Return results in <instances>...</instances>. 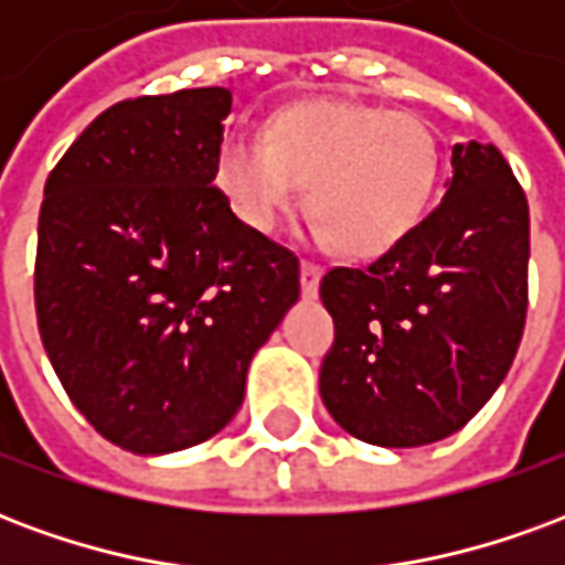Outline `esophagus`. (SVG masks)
<instances>
[{
    "label": "esophagus",
    "instance_id": "34e87169",
    "mask_svg": "<svg viewBox=\"0 0 565 565\" xmlns=\"http://www.w3.org/2000/svg\"><path fill=\"white\" fill-rule=\"evenodd\" d=\"M320 275H323V269H320L318 263H311V259H302V263H299V284H302V294L306 296L318 294Z\"/></svg>",
    "mask_w": 565,
    "mask_h": 565
}]
</instances>
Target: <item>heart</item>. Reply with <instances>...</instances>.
Masks as SVG:
<instances>
[{"label": "heart", "mask_w": 565, "mask_h": 565, "mask_svg": "<svg viewBox=\"0 0 565 565\" xmlns=\"http://www.w3.org/2000/svg\"><path fill=\"white\" fill-rule=\"evenodd\" d=\"M441 148L417 115L348 99L284 108L259 141H226L214 181L250 230H278L308 186V214L348 257L403 242L436 193Z\"/></svg>", "instance_id": "b5f03b06"}]
</instances>
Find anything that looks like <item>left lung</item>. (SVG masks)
<instances>
[{
  "instance_id": "obj_1",
  "label": "left lung",
  "mask_w": 565,
  "mask_h": 565,
  "mask_svg": "<svg viewBox=\"0 0 565 565\" xmlns=\"http://www.w3.org/2000/svg\"><path fill=\"white\" fill-rule=\"evenodd\" d=\"M450 166L445 199L399 245L320 281L335 323L320 396L335 424L381 448L433 445L469 424L526 323V193L493 145H454Z\"/></svg>"
}]
</instances>
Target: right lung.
Instances as JSON below:
<instances>
[{
  "label": "right lung",
  "instance_id": "right-lung-1",
  "mask_svg": "<svg viewBox=\"0 0 565 565\" xmlns=\"http://www.w3.org/2000/svg\"><path fill=\"white\" fill-rule=\"evenodd\" d=\"M233 93L105 108L47 174L35 318L68 399L132 454L233 420L250 356L299 299V259L214 184Z\"/></svg>",
  "mask_w": 565,
  "mask_h": 565
}]
</instances>
